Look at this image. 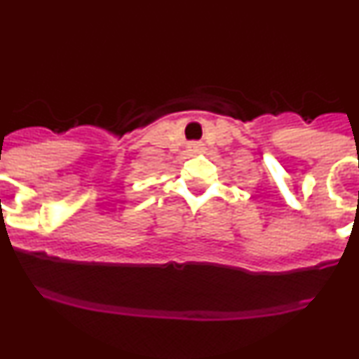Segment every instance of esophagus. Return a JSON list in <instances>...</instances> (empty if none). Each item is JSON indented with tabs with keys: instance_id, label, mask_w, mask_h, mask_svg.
Listing matches in <instances>:
<instances>
[{
	"instance_id": "1",
	"label": "esophagus",
	"mask_w": 359,
	"mask_h": 359,
	"mask_svg": "<svg viewBox=\"0 0 359 359\" xmlns=\"http://www.w3.org/2000/svg\"><path fill=\"white\" fill-rule=\"evenodd\" d=\"M187 150L191 151V154H197V151L204 150V143L203 142H191L187 145Z\"/></svg>"
}]
</instances>
